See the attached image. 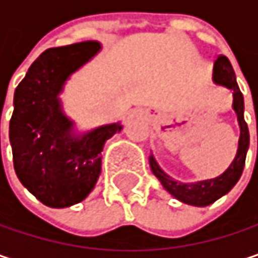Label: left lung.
Wrapping results in <instances>:
<instances>
[{"label":"left lung","instance_id":"obj_1","mask_svg":"<svg viewBox=\"0 0 258 258\" xmlns=\"http://www.w3.org/2000/svg\"><path fill=\"white\" fill-rule=\"evenodd\" d=\"M213 80L216 84L224 85L233 91V110L236 112L239 128H241L238 152H236L233 162L230 164V167L223 173L222 176L216 177V178L202 180V181H197V183H180L174 178H171L168 174H165L159 168L158 162L155 161L152 155L149 158L152 173L162 183L165 190L170 192L178 201L189 204V205H195V207H207V205L216 202L238 183L239 177L244 171L246 151L249 146V133H248V127H246V122L244 119V96L236 84L235 71L226 56H219L217 60L214 61Z\"/></svg>","mask_w":258,"mask_h":258}]
</instances>
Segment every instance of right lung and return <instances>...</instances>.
Here are the masks:
<instances>
[{"label":"right lung","mask_w":258,"mask_h":258,"mask_svg":"<svg viewBox=\"0 0 258 258\" xmlns=\"http://www.w3.org/2000/svg\"><path fill=\"white\" fill-rule=\"evenodd\" d=\"M100 50L97 41L45 50L14 91L10 143L20 183L44 205L64 208L81 202L102 171L103 145L119 133V122L80 137L63 113L59 94L71 74Z\"/></svg>","instance_id":"1"}]
</instances>
